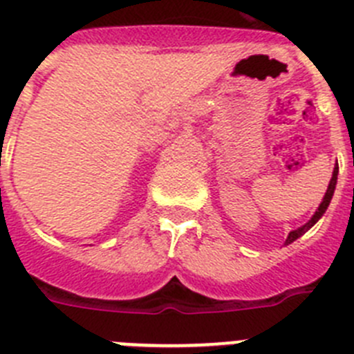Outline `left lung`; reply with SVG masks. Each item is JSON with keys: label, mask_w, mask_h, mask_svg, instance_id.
Here are the masks:
<instances>
[{"label": "left lung", "mask_w": 354, "mask_h": 354, "mask_svg": "<svg viewBox=\"0 0 354 354\" xmlns=\"http://www.w3.org/2000/svg\"><path fill=\"white\" fill-rule=\"evenodd\" d=\"M337 174H339V165H335V169H333V176H331V180H330V185H328V190H326V194H324V198H322L321 205H319L317 212H315V214H313V217H312V219H310L308 223H306V224H303V226H301V228H297V230H292V232L288 233V236H287V241H285V244H292V242L296 241V239H299L301 235H305V233L308 232L310 228H312L313 224L317 223V221L321 219L322 215H324L326 208L330 207V201H331V198H333L335 185H337Z\"/></svg>", "instance_id": "8db88e82"}]
</instances>
